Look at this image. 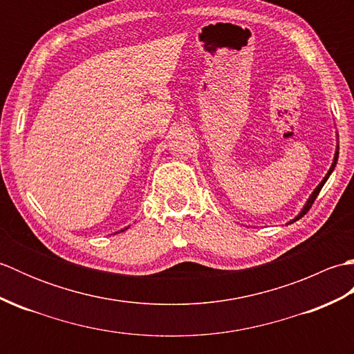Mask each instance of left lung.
<instances>
[{"label": "left lung", "instance_id": "left-lung-1", "mask_svg": "<svg viewBox=\"0 0 354 354\" xmlns=\"http://www.w3.org/2000/svg\"><path fill=\"white\" fill-rule=\"evenodd\" d=\"M336 161H337V152H336V156H335V161H333V164H332V167H330V170H328V173H327V175H326V178L324 179H322V183L317 187V190H315L313 193H312V196H310V199L309 201H307V205L304 207V209H303V212H301V214H299L298 217H297V219L295 221H298V219H301V217L307 213V212H309V209H310V207H312V204H313V202H315V199H317V196H318V194H319V192H321V189H322V185H324L326 184V181H327V179H328V176H330V173H332L333 171V169H335V165H336Z\"/></svg>", "mask_w": 354, "mask_h": 354}]
</instances>
